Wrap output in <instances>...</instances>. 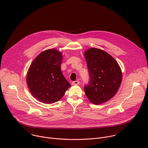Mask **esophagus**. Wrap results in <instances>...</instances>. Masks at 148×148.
Wrapping results in <instances>:
<instances>
[{
	"instance_id": "obj_1",
	"label": "esophagus",
	"mask_w": 148,
	"mask_h": 148,
	"mask_svg": "<svg viewBox=\"0 0 148 148\" xmlns=\"http://www.w3.org/2000/svg\"><path fill=\"white\" fill-rule=\"evenodd\" d=\"M72 85H78V84H79V82L78 81H73L72 82Z\"/></svg>"
}]
</instances>
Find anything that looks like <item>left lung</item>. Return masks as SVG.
<instances>
[{
	"instance_id": "8db88e82",
	"label": "left lung",
	"mask_w": 148,
	"mask_h": 148,
	"mask_svg": "<svg viewBox=\"0 0 148 148\" xmlns=\"http://www.w3.org/2000/svg\"><path fill=\"white\" fill-rule=\"evenodd\" d=\"M90 74V82L84 91L90 102L101 104L111 99L118 92L122 79L117 61L108 53L91 48L84 53Z\"/></svg>"
}]
</instances>
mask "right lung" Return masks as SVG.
<instances>
[{"label":"right lung","instance_id":"obj_1","mask_svg":"<svg viewBox=\"0 0 148 148\" xmlns=\"http://www.w3.org/2000/svg\"><path fill=\"white\" fill-rule=\"evenodd\" d=\"M62 53L51 49L40 53L26 75L27 87L38 101L53 103L59 101L71 87L61 70Z\"/></svg>","mask_w":148,"mask_h":148}]
</instances>
